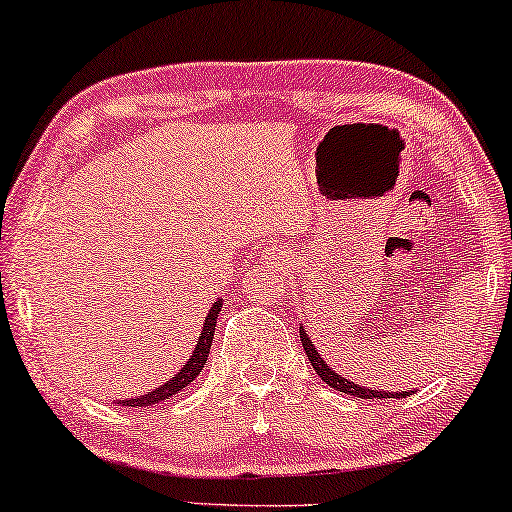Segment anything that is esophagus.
Masks as SVG:
<instances>
[{
	"mask_svg": "<svg viewBox=\"0 0 512 512\" xmlns=\"http://www.w3.org/2000/svg\"><path fill=\"white\" fill-rule=\"evenodd\" d=\"M261 263L268 265V268H289V265H291V251H289V247L275 244V247H268L263 251Z\"/></svg>",
	"mask_w": 512,
	"mask_h": 512,
	"instance_id": "obj_1",
	"label": "esophagus"
}]
</instances>
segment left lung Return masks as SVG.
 Listing matches in <instances>:
<instances>
[{
	"instance_id": "1",
	"label": "left lung",
	"mask_w": 512,
	"mask_h": 512,
	"mask_svg": "<svg viewBox=\"0 0 512 512\" xmlns=\"http://www.w3.org/2000/svg\"><path fill=\"white\" fill-rule=\"evenodd\" d=\"M300 340H303V349L307 354V359H310L314 373H317L321 380H324L328 387H333L335 391H342V394H349V396H356V398H405L410 396L412 391H377V389H368V387H359V384L345 380V377H340L338 373H333L331 366H326V361L321 359L317 347L312 345L310 338H307L305 328H300Z\"/></svg>"
}]
</instances>
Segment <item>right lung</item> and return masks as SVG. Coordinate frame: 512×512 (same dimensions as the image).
Instances as JSON below:
<instances>
[{
  "mask_svg": "<svg viewBox=\"0 0 512 512\" xmlns=\"http://www.w3.org/2000/svg\"><path fill=\"white\" fill-rule=\"evenodd\" d=\"M221 305H223V300L219 298L212 305V310L207 312L205 324H202V331H200V338H198V347L193 349L191 359L186 361V366L181 368L177 375L170 377V380H167L165 384H160L158 389L149 391V394H144L139 398H125L123 405H128V408H146V405H156L160 401H165V398L179 394L181 389L188 387V384H191L195 377L200 375V370L205 368V363H207L209 349H212L214 326H216V317H219V312H221Z\"/></svg>",
  "mask_w": 512,
  "mask_h": 512,
  "instance_id": "obj_1",
  "label": "right lung"
}]
</instances>
